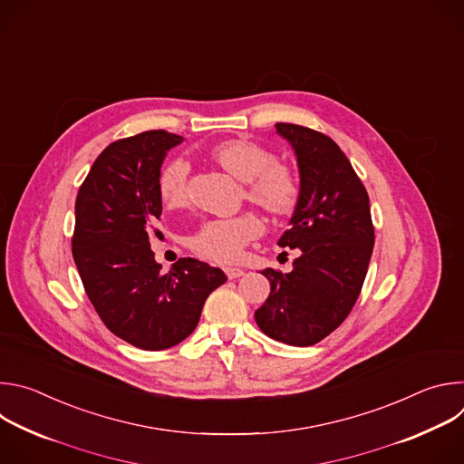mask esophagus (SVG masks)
<instances>
[{"label": "esophagus", "mask_w": 464, "mask_h": 464, "mask_svg": "<svg viewBox=\"0 0 464 464\" xmlns=\"http://www.w3.org/2000/svg\"><path fill=\"white\" fill-rule=\"evenodd\" d=\"M224 272H226L227 279H238L244 276V270H240V268H226Z\"/></svg>", "instance_id": "obj_1"}]
</instances>
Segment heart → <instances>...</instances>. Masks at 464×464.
Masks as SVG:
<instances>
[{
  "mask_svg": "<svg viewBox=\"0 0 464 464\" xmlns=\"http://www.w3.org/2000/svg\"><path fill=\"white\" fill-rule=\"evenodd\" d=\"M213 158L235 178L246 181V194L251 202L274 215H286L295 208L297 181L270 150L247 140H229L213 149ZM188 172L190 163L185 158H174L163 167L160 192L169 206L185 202ZM262 231L264 222L251 211L231 218H213L190 237V247L206 260L227 264L238 260L247 242Z\"/></svg>",
  "mask_w": 464,
  "mask_h": 464,
  "instance_id": "obj_1",
  "label": "heart"
}]
</instances>
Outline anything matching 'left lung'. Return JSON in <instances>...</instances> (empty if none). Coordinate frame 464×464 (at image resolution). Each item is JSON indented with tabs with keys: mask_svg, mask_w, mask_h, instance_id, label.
I'll return each mask as SVG.
<instances>
[{
	"mask_svg": "<svg viewBox=\"0 0 464 464\" xmlns=\"http://www.w3.org/2000/svg\"><path fill=\"white\" fill-rule=\"evenodd\" d=\"M294 149L299 196L281 247L301 249L294 270H262L270 295L255 312L264 334L286 345L308 347L351 314L374 246L367 190L342 149L306 126L277 122Z\"/></svg>",
	"mask_w": 464,
	"mask_h": 464,
	"instance_id": "left-lung-1",
	"label": "left lung"
}]
</instances>
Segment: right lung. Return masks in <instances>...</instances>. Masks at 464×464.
Wrapping results in <instances>:
<instances>
[{"label": "right lung", "instance_id": "add662e5", "mask_svg": "<svg viewBox=\"0 0 464 464\" xmlns=\"http://www.w3.org/2000/svg\"><path fill=\"white\" fill-rule=\"evenodd\" d=\"M181 141L149 130L108 145L77 194L72 246L84 290L110 333L143 351L183 342L209 294L227 281L190 256L161 274L150 249V235L160 233L161 165Z\"/></svg>", "mask_w": 464, "mask_h": 464}]
</instances>
